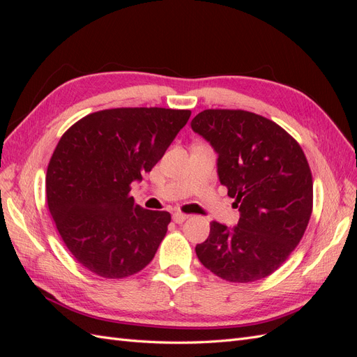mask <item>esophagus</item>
I'll use <instances>...</instances> for the list:
<instances>
[{"label":"esophagus","mask_w":357,"mask_h":357,"mask_svg":"<svg viewBox=\"0 0 357 357\" xmlns=\"http://www.w3.org/2000/svg\"><path fill=\"white\" fill-rule=\"evenodd\" d=\"M188 218H189V215L185 214V213H181V211H174V213H172V220H174L178 225L185 222Z\"/></svg>","instance_id":"1"}]
</instances>
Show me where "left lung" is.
I'll return each mask as SVG.
<instances>
[{
  "label": "left lung",
  "instance_id": "1",
  "mask_svg": "<svg viewBox=\"0 0 357 357\" xmlns=\"http://www.w3.org/2000/svg\"><path fill=\"white\" fill-rule=\"evenodd\" d=\"M193 131L218 153V174L240 211L236 226L210 223L197 244L201 264L231 283H250L282 266L304 235L312 211V177L294 137L244 110H204Z\"/></svg>",
  "mask_w": 357,
  "mask_h": 357
}]
</instances>
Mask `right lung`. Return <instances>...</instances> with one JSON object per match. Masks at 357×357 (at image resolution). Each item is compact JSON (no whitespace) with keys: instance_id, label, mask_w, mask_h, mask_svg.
Here are the masks:
<instances>
[{"instance_id":"1","label":"right lung","mask_w":357,"mask_h":357,"mask_svg":"<svg viewBox=\"0 0 357 357\" xmlns=\"http://www.w3.org/2000/svg\"><path fill=\"white\" fill-rule=\"evenodd\" d=\"M190 110L159 107L101 110L63 134L46 174L49 211L82 266L123 278L150 264L171 214L144 210L129 197L167 152Z\"/></svg>"}]
</instances>
